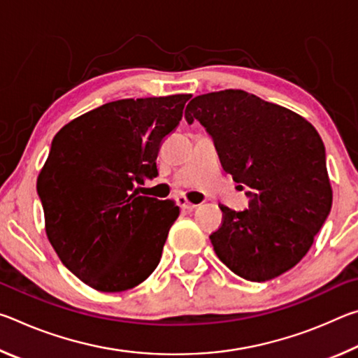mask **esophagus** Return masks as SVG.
Instances as JSON below:
<instances>
[{
  "instance_id": "obj_1",
  "label": "esophagus",
  "mask_w": 358,
  "mask_h": 358,
  "mask_svg": "<svg viewBox=\"0 0 358 358\" xmlns=\"http://www.w3.org/2000/svg\"><path fill=\"white\" fill-rule=\"evenodd\" d=\"M177 203L180 205V208H183V210H194L197 207L196 203H191L189 201H187L186 197H183V196H180V197H177Z\"/></svg>"
}]
</instances>
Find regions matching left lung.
<instances>
[{"label": "left lung", "instance_id": "obj_1", "mask_svg": "<svg viewBox=\"0 0 358 358\" xmlns=\"http://www.w3.org/2000/svg\"><path fill=\"white\" fill-rule=\"evenodd\" d=\"M185 118L203 126L224 171L250 187L246 210L221 205L224 221L210 235L216 256L248 281L286 273L310 251L331 208L317 131L295 112L243 90L196 96Z\"/></svg>", "mask_w": 358, "mask_h": 358}]
</instances>
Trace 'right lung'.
<instances>
[{
  "instance_id": "obj_1",
  "label": "right lung",
  "mask_w": 358,
  "mask_h": 358,
  "mask_svg": "<svg viewBox=\"0 0 358 358\" xmlns=\"http://www.w3.org/2000/svg\"><path fill=\"white\" fill-rule=\"evenodd\" d=\"M189 98L108 102L53 137L38 177L45 232L66 268L90 287L123 292L159 264L180 208L138 196L136 183L157 175L159 145Z\"/></svg>"
}]
</instances>
